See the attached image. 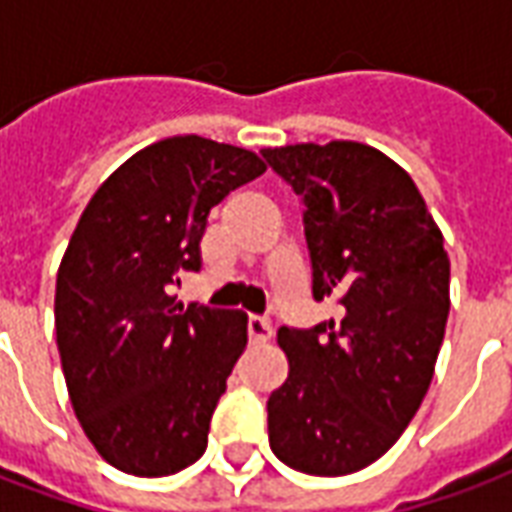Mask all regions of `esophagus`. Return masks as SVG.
<instances>
[{
	"mask_svg": "<svg viewBox=\"0 0 512 512\" xmlns=\"http://www.w3.org/2000/svg\"><path fill=\"white\" fill-rule=\"evenodd\" d=\"M246 329H249V340H252V343H266V340H271V334H274L271 321H268V318H260V315H249Z\"/></svg>",
	"mask_w": 512,
	"mask_h": 512,
	"instance_id": "obj_1",
	"label": "esophagus"
}]
</instances>
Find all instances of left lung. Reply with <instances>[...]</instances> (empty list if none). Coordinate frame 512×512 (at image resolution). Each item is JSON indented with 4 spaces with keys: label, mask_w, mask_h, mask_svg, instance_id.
Here are the masks:
<instances>
[{
    "label": "left lung",
    "mask_w": 512,
    "mask_h": 512,
    "mask_svg": "<svg viewBox=\"0 0 512 512\" xmlns=\"http://www.w3.org/2000/svg\"><path fill=\"white\" fill-rule=\"evenodd\" d=\"M304 205L312 296L340 321L277 334L288 381L268 441L290 469L340 477L378 461L428 392L450 312V257L403 167L359 142L266 147Z\"/></svg>",
    "instance_id": "left-lung-1"
}]
</instances>
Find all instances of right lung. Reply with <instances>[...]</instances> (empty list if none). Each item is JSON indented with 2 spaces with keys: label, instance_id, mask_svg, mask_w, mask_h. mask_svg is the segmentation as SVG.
I'll return each instance as SVG.
<instances>
[{
  "label": "right lung",
  "instance_id": "right-lung-1",
  "mask_svg": "<svg viewBox=\"0 0 512 512\" xmlns=\"http://www.w3.org/2000/svg\"><path fill=\"white\" fill-rule=\"evenodd\" d=\"M266 172L244 147L172 136L139 150L87 202L57 271L54 323L73 411L106 463L167 477L208 447L246 345V315L183 307L213 205Z\"/></svg>",
  "mask_w": 512,
  "mask_h": 512
}]
</instances>
